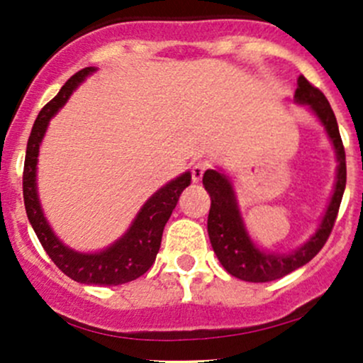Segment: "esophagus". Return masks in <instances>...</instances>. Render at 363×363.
Returning <instances> with one entry per match:
<instances>
[{
  "label": "esophagus",
  "mask_w": 363,
  "mask_h": 363,
  "mask_svg": "<svg viewBox=\"0 0 363 363\" xmlns=\"http://www.w3.org/2000/svg\"><path fill=\"white\" fill-rule=\"evenodd\" d=\"M208 168V163L207 161H199V163H195L191 167V179H193V182H200L202 181V177H203V174H205V170H207Z\"/></svg>",
  "instance_id": "esophagus-1"
}]
</instances>
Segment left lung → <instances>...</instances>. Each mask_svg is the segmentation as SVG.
Masks as SVG:
<instances>
[{
  "instance_id": "1",
  "label": "left lung",
  "mask_w": 363,
  "mask_h": 363,
  "mask_svg": "<svg viewBox=\"0 0 363 363\" xmlns=\"http://www.w3.org/2000/svg\"><path fill=\"white\" fill-rule=\"evenodd\" d=\"M296 84L298 86L295 91V101L300 105H309L311 111L316 113L320 123L327 130L328 138L334 144L339 163L330 203L325 211L316 233L303 246L296 247L295 251L288 252V255L259 250L252 242L246 226H244L235 191H233L230 179L218 170H207L203 174V186L211 195L207 232L212 250H214L226 272L242 281H250V283L276 281L311 262L330 237L335 218H337L340 200L344 195V188H346V152H344L342 140H340L334 111H332L325 94L318 87H314L306 77L300 75Z\"/></svg>"
}]
</instances>
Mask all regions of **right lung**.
Listing matches in <instances>:
<instances>
[{
	"label": "right lung",
	"instance_id": "add662e5",
	"mask_svg": "<svg viewBox=\"0 0 363 363\" xmlns=\"http://www.w3.org/2000/svg\"><path fill=\"white\" fill-rule=\"evenodd\" d=\"M94 69H96L94 67H87L69 77L60 93L40 111L35 124H33L31 135H29L28 149H26L23 195L29 223H31L43 250L61 272L67 274L77 283L117 286V284L137 279L151 269L160 251L164 225L177 205L181 193L191 182V174L184 172L177 179L158 189L147 202L142 205L128 232L107 250L100 252L73 251L54 235L52 228L43 216L42 205L38 200V189H36V163H38L40 144H42V138L54 113L67 104L69 94Z\"/></svg>",
	"mask_w": 363,
	"mask_h": 363
}]
</instances>
